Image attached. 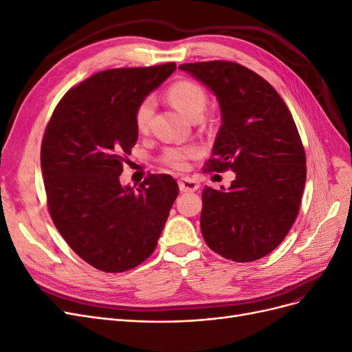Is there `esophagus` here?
<instances>
[{
	"instance_id": "obj_1",
	"label": "esophagus",
	"mask_w": 352,
	"mask_h": 352,
	"mask_svg": "<svg viewBox=\"0 0 352 352\" xmlns=\"http://www.w3.org/2000/svg\"><path fill=\"white\" fill-rule=\"evenodd\" d=\"M198 188H199V184L195 179H190V177L179 179V189L182 190V192H195Z\"/></svg>"
}]
</instances>
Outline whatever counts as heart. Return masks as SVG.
Segmentation results:
<instances>
[{"instance_id": "b5f03b06", "label": "heart", "mask_w": 352, "mask_h": 352, "mask_svg": "<svg viewBox=\"0 0 352 352\" xmlns=\"http://www.w3.org/2000/svg\"><path fill=\"white\" fill-rule=\"evenodd\" d=\"M167 98L175 107L190 120H198L207 107V94L198 83L192 80H177L167 89ZM154 114V101L151 97L144 98L136 105L133 122L136 131L141 135L148 133ZM197 155L195 146H167L162 154V162L175 170H184L188 160Z\"/></svg>"}]
</instances>
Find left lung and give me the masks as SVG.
Returning a JSON list of instances; mask_svg holds the SVG:
<instances>
[{"instance_id":"obj_1","label":"left lung","mask_w":352,"mask_h":352,"mask_svg":"<svg viewBox=\"0 0 352 352\" xmlns=\"http://www.w3.org/2000/svg\"><path fill=\"white\" fill-rule=\"evenodd\" d=\"M179 69L206 83L220 104L221 126L207 172L236 173L228 190H202V236L228 260H260L279 247L301 206L307 166L294 117L267 80L235 61Z\"/></svg>"}]
</instances>
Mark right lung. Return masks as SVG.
<instances>
[{"label":"right lung","instance_id":"add662e5","mask_svg":"<svg viewBox=\"0 0 352 352\" xmlns=\"http://www.w3.org/2000/svg\"><path fill=\"white\" fill-rule=\"evenodd\" d=\"M175 63L109 69L69 89L41 145L47 207L69 247L92 267L122 273L154 252L179 194L170 175L120 185L138 131L136 105L164 82Z\"/></svg>","mask_w":352,"mask_h":352}]
</instances>
